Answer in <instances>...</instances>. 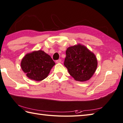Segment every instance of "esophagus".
<instances>
[{"mask_svg": "<svg viewBox=\"0 0 123 123\" xmlns=\"http://www.w3.org/2000/svg\"><path fill=\"white\" fill-rule=\"evenodd\" d=\"M62 62L61 59H58V60H57V61H56L57 63H60V62Z\"/></svg>", "mask_w": 123, "mask_h": 123, "instance_id": "34e87169", "label": "esophagus"}]
</instances>
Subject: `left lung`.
Listing matches in <instances>:
<instances>
[{
	"mask_svg": "<svg viewBox=\"0 0 123 123\" xmlns=\"http://www.w3.org/2000/svg\"><path fill=\"white\" fill-rule=\"evenodd\" d=\"M64 65L69 74L78 81H86L96 70L98 61L93 52L85 45L78 44L67 49Z\"/></svg>",
	"mask_w": 123,
	"mask_h": 123,
	"instance_id": "obj_1",
	"label": "left lung"
}]
</instances>
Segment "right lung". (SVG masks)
Listing matches in <instances>:
<instances>
[{
	"label": "right lung",
	"mask_w": 123,
	"mask_h": 123,
	"mask_svg": "<svg viewBox=\"0 0 123 123\" xmlns=\"http://www.w3.org/2000/svg\"><path fill=\"white\" fill-rule=\"evenodd\" d=\"M55 65L51 57L41 50L27 54L21 62V67L27 77L37 81L47 78Z\"/></svg>",
	"instance_id": "1"
}]
</instances>
